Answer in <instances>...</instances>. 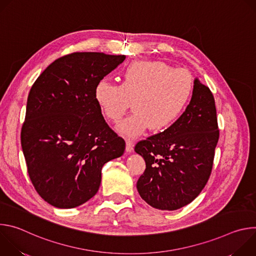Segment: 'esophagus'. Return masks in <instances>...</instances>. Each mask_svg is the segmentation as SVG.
<instances>
[{
  "mask_svg": "<svg viewBox=\"0 0 256 256\" xmlns=\"http://www.w3.org/2000/svg\"><path fill=\"white\" fill-rule=\"evenodd\" d=\"M134 142L132 140H126V151L130 153L134 150Z\"/></svg>",
  "mask_w": 256,
  "mask_h": 256,
  "instance_id": "1",
  "label": "esophagus"
}]
</instances>
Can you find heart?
<instances>
[{
  "instance_id": "b5f03b06",
  "label": "heart",
  "mask_w": 256,
  "mask_h": 256,
  "mask_svg": "<svg viewBox=\"0 0 256 256\" xmlns=\"http://www.w3.org/2000/svg\"><path fill=\"white\" fill-rule=\"evenodd\" d=\"M194 91V77L188 70L173 68L156 60H136L124 70L122 84L100 80L94 98L102 114L118 122L132 102L134 112L118 128L134 138L148 128L163 132L186 110Z\"/></svg>"
}]
</instances>
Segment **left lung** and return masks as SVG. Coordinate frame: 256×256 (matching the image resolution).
Instances as JSON below:
<instances>
[{
    "label": "left lung",
    "mask_w": 256,
    "mask_h": 256,
    "mask_svg": "<svg viewBox=\"0 0 256 256\" xmlns=\"http://www.w3.org/2000/svg\"><path fill=\"white\" fill-rule=\"evenodd\" d=\"M218 140L214 96L196 78L190 102L177 122L136 144L146 162L136 182L140 198L162 210L190 204L210 178Z\"/></svg>",
    "instance_id": "8db88e82"
}]
</instances>
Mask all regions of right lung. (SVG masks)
I'll use <instances>...</instances> for the list:
<instances>
[{"mask_svg":"<svg viewBox=\"0 0 256 256\" xmlns=\"http://www.w3.org/2000/svg\"><path fill=\"white\" fill-rule=\"evenodd\" d=\"M124 60L72 52L52 62L30 89L22 151L34 188L56 208L93 198L103 165L124 152V140L108 126L94 98L96 84Z\"/></svg>","mask_w":256,"mask_h":256,"instance_id":"right-lung-1","label":"right lung"}]
</instances>
